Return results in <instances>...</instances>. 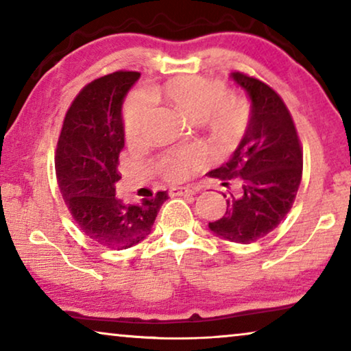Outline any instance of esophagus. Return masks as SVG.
<instances>
[{"instance_id":"obj_1","label":"esophagus","mask_w":351,"mask_h":351,"mask_svg":"<svg viewBox=\"0 0 351 351\" xmlns=\"http://www.w3.org/2000/svg\"><path fill=\"white\" fill-rule=\"evenodd\" d=\"M197 189H189V187H171L169 190L170 197H182V195H195Z\"/></svg>"}]
</instances>
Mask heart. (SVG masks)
Listing matches in <instances>:
<instances>
[{"mask_svg": "<svg viewBox=\"0 0 351 351\" xmlns=\"http://www.w3.org/2000/svg\"><path fill=\"white\" fill-rule=\"evenodd\" d=\"M171 102L192 117L204 119L212 141L218 147L230 150L245 139L251 125V102L243 96L229 94L223 82L201 75H176L164 83L162 90ZM150 100L144 93H134L127 99L122 110V125L127 141L141 136ZM209 154L201 145L170 150L154 161V170L164 180L181 182L204 169Z\"/></svg>", "mask_w": 351, "mask_h": 351, "instance_id": "obj_1", "label": "heart"}]
</instances>
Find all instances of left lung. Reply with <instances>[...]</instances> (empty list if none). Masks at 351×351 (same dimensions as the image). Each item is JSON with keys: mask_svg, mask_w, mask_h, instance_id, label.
<instances>
[{"mask_svg": "<svg viewBox=\"0 0 351 351\" xmlns=\"http://www.w3.org/2000/svg\"><path fill=\"white\" fill-rule=\"evenodd\" d=\"M230 77L251 97L252 119L232 158L209 171L226 187V213L209 228L226 240L249 245L274 230L293 207L304 152L283 99L255 77L240 71Z\"/></svg>", "mask_w": 351, "mask_h": 351, "instance_id": "left-lung-1", "label": "left lung"}]
</instances>
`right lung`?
<instances>
[{
    "label": "right lung",
    "mask_w": 351,
    "mask_h": 351,
    "mask_svg": "<svg viewBox=\"0 0 351 351\" xmlns=\"http://www.w3.org/2000/svg\"><path fill=\"white\" fill-rule=\"evenodd\" d=\"M141 77L116 71L93 80L77 94L63 119L56 150V175L74 221L88 239L110 249H128L152 232L167 192L141 203L116 197L119 154L125 145L122 100Z\"/></svg>",
    "instance_id": "add662e5"
}]
</instances>
